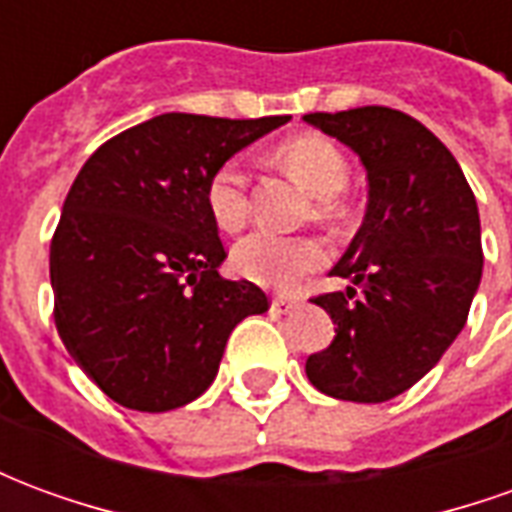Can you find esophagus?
I'll use <instances>...</instances> for the list:
<instances>
[{"label":"esophagus","instance_id":"34e87169","mask_svg":"<svg viewBox=\"0 0 512 512\" xmlns=\"http://www.w3.org/2000/svg\"><path fill=\"white\" fill-rule=\"evenodd\" d=\"M293 310H299V299L277 296V299L271 301V312H277V315H290Z\"/></svg>","mask_w":512,"mask_h":512}]
</instances>
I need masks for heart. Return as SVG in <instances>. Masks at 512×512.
<instances>
[{
  "label": "heart",
  "mask_w": 512,
  "mask_h": 512,
  "mask_svg": "<svg viewBox=\"0 0 512 512\" xmlns=\"http://www.w3.org/2000/svg\"><path fill=\"white\" fill-rule=\"evenodd\" d=\"M282 167L315 197L329 200L348 183V161L326 136H296L277 150ZM205 202L222 230H241L249 216L246 175L238 161H224L205 186ZM326 252L312 238H285L274 233H249L233 249V266L241 277L268 288H290L301 274L318 268Z\"/></svg>",
  "instance_id": "obj_1"
}]
</instances>
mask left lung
<instances>
[{
    "label": "left lung",
    "instance_id": "left-lung-1",
    "mask_svg": "<svg viewBox=\"0 0 512 512\" xmlns=\"http://www.w3.org/2000/svg\"><path fill=\"white\" fill-rule=\"evenodd\" d=\"M304 123L351 147L370 186L365 222L332 268L354 285L312 299L337 334L307 359V378L337 400L384 403L461 334L483 277L477 200L455 156L411 115L359 106Z\"/></svg>",
    "mask_w": 512,
    "mask_h": 512
}]
</instances>
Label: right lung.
Instances as JSON below:
<instances>
[{"label": "right lung", "instance_id": "obj_1", "mask_svg": "<svg viewBox=\"0 0 512 512\" xmlns=\"http://www.w3.org/2000/svg\"><path fill=\"white\" fill-rule=\"evenodd\" d=\"M288 120L167 112L109 139L73 180L51 238L54 323L120 406L158 414L197 400L230 332L268 310L255 282L219 277L227 255L205 186Z\"/></svg>", "mask_w": 512, "mask_h": 512}]
</instances>
